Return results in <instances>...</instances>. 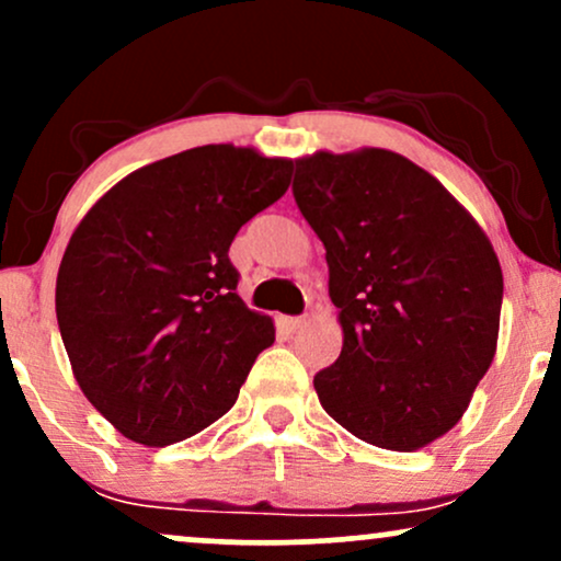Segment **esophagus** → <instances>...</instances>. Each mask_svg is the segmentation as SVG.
I'll return each mask as SVG.
<instances>
[{"instance_id": "esophagus-1", "label": "esophagus", "mask_w": 561, "mask_h": 561, "mask_svg": "<svg viewBox=\"0 0 561 561\" xmlns=\"http://www.w3.org/2000/svg\"><path fill=\"white\" fill-rule=\"evenodd\" d=\"M302 324H306V319H302V317H282V319H279V327H282V330H285V332H289V334L298 332Z\"/></svg>"}]
</instances>
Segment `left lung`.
<instances>
[{"mask_svg":"<svg viewBox=\"0 0 561 561\" xmlns=\"http://www.w3.org/2000/svg\"><path fill=\"white\" fill-rule=\"evenodd\" d=\"M293 195L324 242L343 351L321 405L371 446L416 450L465 416L499 343L491 240L433 173L362 147L295 160Z\"/></svg>","mask_w":561,"mask_h":561,"instance_id":"1","label":"left lung"}]
</instances>
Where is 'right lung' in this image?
Segmentation results:
<instances>
[{
	"mask_svg": "<svg viewBox=\"0 0 561 561\" xmlns=\"http://www.w3.org/2000/svg\"><path fill=\"white\" fill-rule=\"evenodd\" d=\"M293 160L205 145L121 179L70 237L55 311L89 403L163 448L224 416L274 321L237 295L229 244L289 186Z\"/></svg>",
	"mask_w": 561,
	"mask_h": 561,
	"instance_id": "obj_1",
	"label": "right lung"
}]
</instances>
